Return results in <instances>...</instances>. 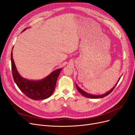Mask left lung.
<instances>
[{"instance_id": "8db88e82", "label": "left lung", "mask_w": 135, "mask_h": 135, "mask_svg": "<svg viewBox=\"0 0 135 135\" xmlns=\"http://www.w3.org/2000/svg\"><path fill=\"white\" fill-rule=\"evenodd\" d=\"M120 78H121V77H120V78H119V79H118V82H117V83H116V84L115 85V86L112 89H111V90H110L109 91H107L106 93L103 94H102V95H93V94H91L85 92V91H84V90H82L81 88H80L77 85V84H76V83H75V86H76V88H77V90L79 91V93L81 94L82 95H83L84 97H86V98H91V99H98V98H104V97H106V96L108 95L110 93H111V91H112L114 90V89L115 88V86L117 85V84H118V82H119V80H120Z\"/></svg>"}]
</instances>
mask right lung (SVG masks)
I'll list each match as a JSON object with an SVG mask.
<instances>
[{
    "mask_svg": "<svg viewBox=\"0 0 135 135\" xmlns=\"http://www.w3.org/2000/svg\"><path fill=\"white\" fill-rule=\"evenodd\" d=\"M26 28H25L22 32L24 31ZM12 51L11 52V62L13 77L20 90L28 98L35 100H42L51 97L55 89L58 77L62 68L55 70L49 75L41 80H34L24 78L20 75L16 69L13 58Z\"/></svg>",
    "mask_w": 135,
    "mask_h": 135,
    "instance_id": "right-lung-1",
    "label": "right lung"
}]
</instances>
